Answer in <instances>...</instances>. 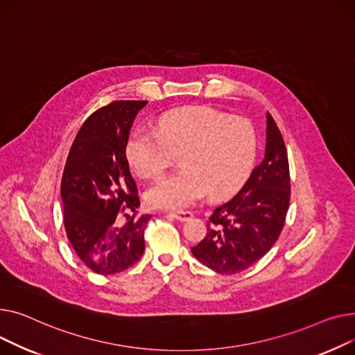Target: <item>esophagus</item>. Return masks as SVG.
<instances>
[{
    "mask_svg": "<svg viewBox=\"0 0 355 355\" xmlns=\"http://www.w3.org/2000/svg\"><path fill=\"white\" fill-rule=\"evenodd\" d=\"M169 216H172L179 222H184V220H189L193 216V214L189 211H180V212H171Z\"/></svg>",
    "mask_w": 355,
    "mask_h": 355,
    "instance_id": "esophagus-1",
    "label": "esophagus"
}]
</instances>
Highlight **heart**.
I'll return each mask as SVG.
<instances>
[{"instance_id":"b5f03b06","label":"heart","mask_w":355,"mask_h":355,"mask_svg":"<svg viewBox=\"0 0 355 355\" xmlns=\"http://www.w3.org/2000/svg\"><path fill=\"white\" fill-rule=\"evenodd\" d=\"M258 149L252 123L211 107H182L164 113L157 130L132 132L126 156L140 178H157L180 155L182 171L164 176L146 191L160 209H183L207 193L225 199L251 175Z\"/></svg>"}]
</instances>
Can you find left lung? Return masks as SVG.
Instances as JSON below:
<instances>
[{
	"instance_id": "left-lung-1",
	"label": "left lung",
	"mask_w": 355,
	"mask_h": 355,
	"mask_svg": "<svg viewBox=\"0 0 355 355\" xmlns=\"http://www.w3.org/2000/svg\"><path fill=\"white\" fill-rule=\"evenodd\" d=\"M288 155L275 120L266 113L262 162L242 189L218 206L193 257L222 275L242 272L259 261L279 238L291 196Z\"/></svg>"
}]
</instances>
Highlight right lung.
I'll return each mask as SVG.
<instances>
[{
    "label": "right lung",
    "mask_w": 355,
    "mask_h": 355,
    "mask_svg": "<svg viewBox=\"0 0 355 355\" xmlns=\"http://www.w3.org/2000/svg\"><path fill=\"white\" fill-rule=\"evenodd\" d=\"M146 104L120 100L94 112L78 130L62 172L67 238L78 258L98 275L123 272L144 252L143 235L150 215L133 216L124 225L116 219L140 206L126 146Z\"/></svg>",
    "instance_id": "obj_1"
}]
</instances>
